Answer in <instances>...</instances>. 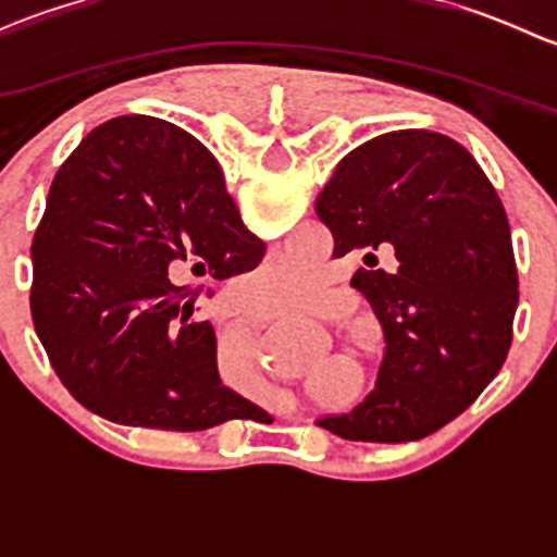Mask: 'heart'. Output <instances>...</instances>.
<instances>
[{"instance_id": "obj_1", "label": "heart", "mask_w": 557, "mask_h": 557, "mask_svg": "<svg viewBox=\"0 0 557 557\" xmlns=\"http://www.w3.org/2000/svg\"><path fill=\"white\" fill-rule=\"evenodd\" d=\"M323 280L318 267L301 256L277 258L247 280V294L256 307L272 312H290L320 299Z\"/></svg>"}]
</instances>
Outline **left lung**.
Here are the masks:
<instances>
[{
    "mask_svg": "<svg viewBox=\"0 0 557 557\" xmlns=\"http://www.w3.org/2000/svg\"><path fill=\"white\" fill-rule=\"evenodd\" d=\"M218 183L215 156L196 139ZM334 258L361 256L350 285L385 331L377 387L323 418L352 442H414L458 418L498 374L518 312L507 212L474 156L445 134L401 128L350 150L314 201ZM392 256L380 270L379 252Z\"/></svg>",
    "mask_w": 557,
    "mask_h": 557,
    "instance_id": "1",
    "label": "left lung"
}]
</instances>
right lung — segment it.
<instances>
[{
  "label": "right lung",
  "mask_w": 557,
  "mask_h": 557,
  "mask_svg": "<svg viewBox=\"0 0 557 557\" xmlns=\"http://www.w3.org/2000/svg\"><path fill=\"white\" fill-rule=\"evenodd\" d=\"M263 250L188 132L112 117L55 172L32 239V320L50 367L121 425L205 431L256 412L223 387L199 288L170 269L226 280Z\"/></svg>",
  "instance_id": "add662e5"
}]
</instances>
